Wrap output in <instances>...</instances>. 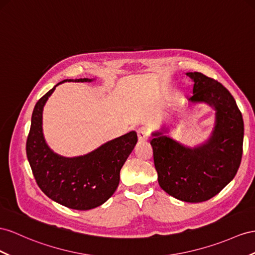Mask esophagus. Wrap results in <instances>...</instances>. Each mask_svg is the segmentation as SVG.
I'll use <instances>...</instances> for the list:
<instances>
[{
    "mask_svg": "<svg viewBox=\"0 0 255 255\" xmlns=\"http://www.w3.org/2000/svg\"><path fill=\"white\" fill-rule=\"evenodd\" d=\"M136 133H138V139L139 141L143 142V141H147L148 138H149V132L148 130L144 127H141L138 129V131H136Z\"/></svg>",
    "mask_w": 255,
    "mask_h": 255,
    "instance_id": "34e87169",
    "label": "esophagus"
}]
</instances>
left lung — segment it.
Here are the masks:
<instances>
[{
	"label": "left lung",
	"instance_id": "obj_1",
	"mask_svg": "<svg viewBox=\"0 0 255 255\" xmlns=\"http://www.w3.org/2000/svg\"><path fill=\"white\" fill-rule=\"evenodd\" d=\"M194 81L192 103L205 102L215 110L212 134L204 144L187 147L153 132L154 165L159 186L172 197L186 202L212 198L236 175L243 157L244 120L234 97L223 85L200 72L186 73Z\"/></svg>",
	"mask_w": 255,
	"mask_h": 255
}]
</instances>
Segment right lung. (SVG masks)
<instances>
[{
  "label": "right lung",
  "mask_w": 255,
  "mask_h": 255,
  "mask_svg": "<svg viewBox=\"0 0 255 255\" xmlns=\"http://www.w3.org/2000/svg\"><path fill=\"white\" fill-rule=\"evenodd\" d=\"M91 82L88 78L63 82ZM60 82L59 84L63 83ZM59 84L35 104L27 139V157L34 179L50 199L75 210H89L104 204L120 184V172L138 141L135 131L111 140L95 151L67 158L54 153L45 142L43 108Z\"/></svg>",
  "instance_id": "add662e5"
}]
</instances>
